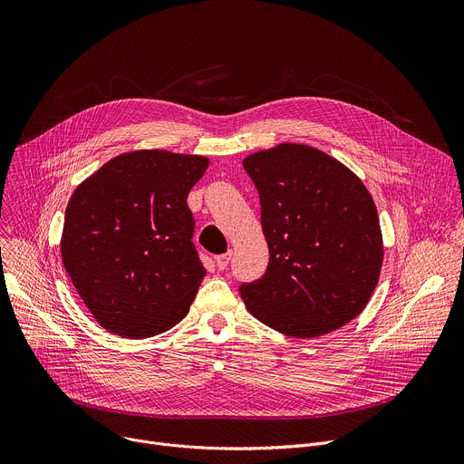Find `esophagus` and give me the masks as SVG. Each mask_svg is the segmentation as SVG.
<instances>
[{
  "mask_svg": "<svg viewBox=\"0 0 464 464\" xmlns=\"http://www.w3.org/2000/svg\"><path fill=\"white\" fill-rule=\"evenodd\" d=\"M231 256H233V251H227V253H222V255H217V266H218V270H226L227 268V264H229V260H231Z\"/></svg>",
  "mask_w": 464,
  "mask_h": 464,
  "instance_id": "esophagus-1",
  "label": "esophagus"
}]
</instances>
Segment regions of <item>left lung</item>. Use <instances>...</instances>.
Instances as JSON below:
<instances>
[{
  "instance_id": "obj_1",
  "label": "left lung",
  "mask_w": 464,
  "mask_h": 464,
  "mask_svg": "<svg viewBox=\"0 0 464 464\" xmlns=\"http://www.w3.org/2000/svg\"><path fill=\"white\" fill-rule=\"evenodd\" d=\"M260 198L270 249L258 281L242 283L247 310L292 338H317L354 319L380 277L383 244L376 206L338 160L297 143L242 161Z\"/></svg>"
}]
</instances>
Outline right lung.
<instances>
[{
  "mask_svg": "<svg viewBox=\"0 0 464 464\" xmlns=\"http://www.w3.org/2000/svg\"><path fill=\"white\" fill-rule=\"evenodd\" d=\"M209 160L136 150L104 163L65 208L62 262L108 333L141 340L179 323L206 277L187 206Z\"/></svg>",
  "mask_w": 464,
  "mask_h": 464,
  "instance_id": "add662e5",
  "label": "right lung"
}]
</instances>
